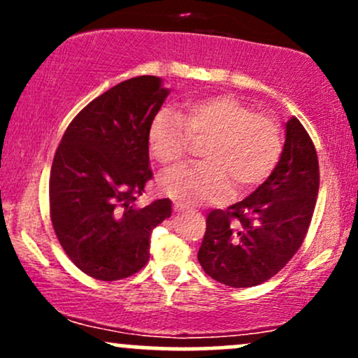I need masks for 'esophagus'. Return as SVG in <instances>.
<instances>
[{
  "label": "esophagus",
  "instance_id": "34e87169",
  "mask_svg": "<svg viewBox=\"0 0 358 358\" xmlns=\"http://www.w3.org/2000/svg\"><path fill=\"white\" fill-rule=\"evenodd\" d=\"M173 208H175V212H185V210H188L187 205H183V203H180V202H175Z\"/></svg>",
  "mask_w": 358,
  "mask_h": 358
}]
</instances>
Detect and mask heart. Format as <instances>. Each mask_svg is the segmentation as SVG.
<instances>
[{"label":"heart","instance_id":"1","mask_svg":"<svg viewBox=\"0 0 358 358\" xmlns=\"http://www.w3.org/2000/svg\"><path fill=\"white\" fill-rule=\"evenodd\" d=\"M193 141L202 143L205 162L178 168L159 180V188L185 203L207 202L257 187L273 173L282 153L276 117L254 113L232 96H208L188 102L183 116L162 109L151 121L148 148L165 168L180 165Z\"/></svg>","mask_w":358,"mask_h":358}]
</instances>
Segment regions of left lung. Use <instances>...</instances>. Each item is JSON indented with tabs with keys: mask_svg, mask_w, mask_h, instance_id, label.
Returning <instances> with one entry per match:
<instances>
[{
	"mask_svg": "<svg viewBox=\"0 0 358 358\" xmlns=\"http://www.w3.org/2000/svg\"><path fill=\"white\" fill-rule=\"evenodd\" d=\"M320 187L310 134L296 117L286 122L276 168L256 192L207 215L199 262L212 279L231 287L268 281L301 248Z\"/></svg>",
	"mask_w": 358,
	"mask_h": 358,
	"instance_id": "8db88e82",
	"label": "left lung"
}]
</instances>
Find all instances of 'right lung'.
I'll use <instances>...</instances> for the list:
<instances>
[{
    "label": "right lung",
    "mask_w": 358,
    "mask_h": 358,
    "mask_svg": "<svg viewBox=\"0 0 358 358\" xmlns=\"http://www.w3.org/2000/svg\"><path fill=\"white\" fill-rule=\"evenodd\" d=\"M155 76L110 87L73 117L50 171V217L82 273L116 281L150 259V236L171 215L170 199L138 207L153 171L148 131L170 94Z\"/></svg>",
    "instance_id": "obj_1"
}]
</instances>
